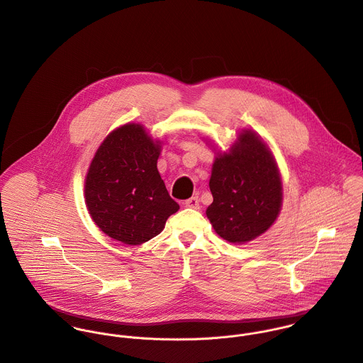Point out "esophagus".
Listing matches in <instances>:
<instances>
[{"label":"esophagus","instance_id":"34e87169","mask_svg":"<svg viewBox=\"0 0 363 363\" xmlns=\"http://www.w3.org/2000/svg\"><path fill=\"white\" fill-rule=\"evenodd\" d=\"M184 205L191 209H199V199H198V196H192V198L186 199Z\"/></svg>","mask_w":363,"mask_h":363}]
</instances>
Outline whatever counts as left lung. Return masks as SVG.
Wrapping results in <instances>:
<instances>
[{
  "label": "left lung",
  "instance_id": "1",
  "mask_svg": "<svg viewBox=\"0 0 363 363\" xmlns=\"http://www.w3.org/2000/svg\"><path fill=\"white\" fill-rule=\"evenodd\" d=\"M212 147L213 202L206 216L222 239L238 245L252 242L274 225L281 211L283 181L276 157L250 128H242L226 151Z\"/></svg>",
  "mask_w": 363,
  "mask_h": 363
}]
</instances>
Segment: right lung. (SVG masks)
Returning a JSON list of instances; mask_svg holds the SVG:
<instances>
[{"mask_svg":"<svg viewBox=\"0 0 363 363\" xmlns=\"http://www.w3.org/2000/svg\"><path fill=\"white\" fill-rule=\"evenodd\" d=\"M164 141L140 123H125L103 140L84 178L90 218L108 238L137 246L162 232L179 205L157 168Z\"/></svg>","mask_w":363,"mask_h":363,"instance_id":"right-lung-1","label":"right lung"}]
</instances>
